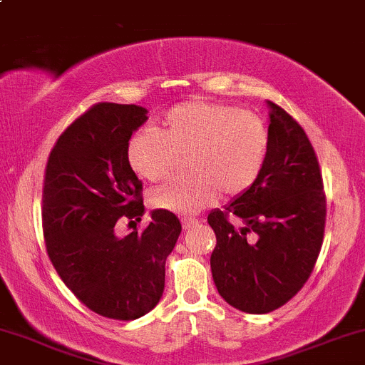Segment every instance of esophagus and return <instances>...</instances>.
<instances>
[{"instance_id":"esophagus-1","label":"esophagus","mask_w":365,"mask_h":365,"mask_svg":"<svg viewBox=\"0 0 365 365\" xmlns=\"http://www.w3.org/2000/svg\"><path fill=\"white\" fill-rule=\"evenodd\" d=\"M195 225H199V219L195 217H182V226L183 230H190V227H194Z\"/></svg>"}]
</instances>
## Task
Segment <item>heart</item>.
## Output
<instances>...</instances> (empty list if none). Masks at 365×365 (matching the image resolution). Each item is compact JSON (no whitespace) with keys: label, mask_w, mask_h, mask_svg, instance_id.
Returning <instances> with one entry per match:
<instances>
[{"label":"heart","mask_w":365,"mask_h":365,"mask_svg":"<svg viewBox=\"0 0 365 365\" xmlns=\"http://www.w3.org/2000/svg\"><path fill=\"white\" fill-rule=\"evenodd\" d=\"M270 149L269 127L260 117L232 105L192 98L161 117L158 133L139 129L127 143V161L149 182L163 180L185 156L192 175L153 190L158 209L195 214L217 199L238 197L260 178Z\"/></svg>","instance_id":"obj_1"}]
</instances>
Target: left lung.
<instances>
[{
	"label": "left lung",
	"mask_w": 365,
	"mask_h": 365,
	"mask_svg": "<svg viewBox=\"0 0 365 365\" xmlns=\"http://www.w3.org/2000/svg\"><path fill=\"white\" fill-rule=\"evenodd\" d=\"M267 105L270 149L260 178L207 216L217 240L214 284L227 304L250 314L270 313L301 291L318 260L327 217L308 135L284 108Z\"/></svg>",
	"instance_id": "left-lung-1"
}]
</instances>
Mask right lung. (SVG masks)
<instances>
[{"label":"right lung","mask_w":365,"mask_h":365,"mask_svg":"<svg viewBox=\"0 0 365 365\" xmlns=\"http://www.w3.org/2000/svg\"><path fill=\"white\" fill-rule=\"evenodd\" d=\"M146 113L139 105H93L59 135L43 178L42 227L52 265L86 308L122 322L160 302L166 257L182 232L165 209L153 210L143 232H115L120 217L140 221L144 214L127 143Z\"/></svg>","instance_id":"add662e5"}]
</instances>
